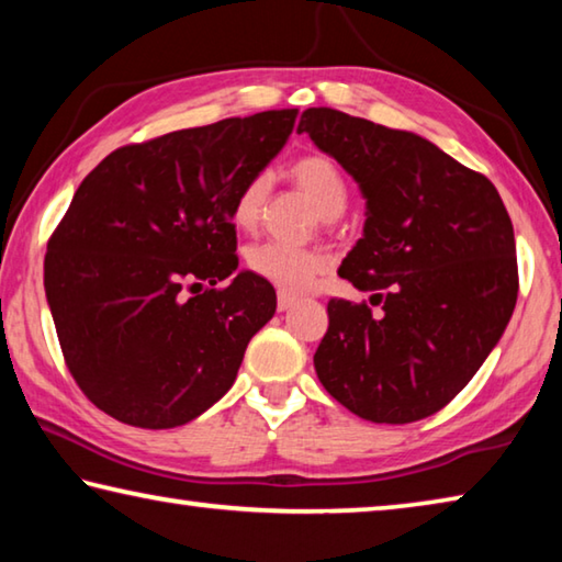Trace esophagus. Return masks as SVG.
I'll use <instances>...</instances> for the list:
<instances>
[{
  "label": "esophagus",
  "mask_w": 562,
  "mask_h": 562,
  "mask_svg": "<svg viewBox=\"0 0 562 562\" xmlns=\"http://www.w3.org/2000/svg\"><path fill=\"white\" fill-rule=\"evenodd\" d=\"M290 307H294V297H292V294H288V292H280L278 294V310L280 312H288Z\"/></svg>",
  "instance_id": "obj_1"
}]
</instances>
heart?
I'll return each instance as SVG.
<instances>
[{"label":"heart","mask_w":562,"mask_h":562,"mask_svg":"<svg viewBox=\"0 0 562 562\" xmlns=\"http://www.w3.org/2000/svg\"><path fill=\"white\" fill-rule=\"evenodd\" d=\"M290 178L310 203L315 205L319 217H337L345 211L349 188L335 160L325 154H304L290 166ZM270 193L268 176L255 173L237 188L233 201V223L240 231H252L260 223L265 201ZM250 272L268 280L282 292H302L327 270L325 255L317 250H302L280 243H260L252 245L245 255Z\"/></svg>","instance_id":"b5f03b06"}]
</instances>
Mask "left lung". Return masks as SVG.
Here are the masks:
<instances>
[{
	"instance_id": "8db88e82",
	"label": "left lung",
	"mask_w": 562,
	"mask_h": 562,
	"mask_svg": "<svg viewBox=\"0 0 562 562\" xmlns=\"http://www.w3.org/2000/svg\"><path fill=\"white\" fill-rule=\"evenodd\" d=\"M307 133L357 180L364 235L339 278L369 302L329 300L315 351L322 386L374 424L439 412L471 382L518 300L513 223L496 186L412 131L307 109Z\"/></svg>"
}]
</instances>
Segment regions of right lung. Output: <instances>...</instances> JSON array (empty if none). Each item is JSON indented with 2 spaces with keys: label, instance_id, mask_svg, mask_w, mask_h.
I'll use <instances>...</instances> for the list:
<instances>
[{
  "label": "right lung",
  "instance_id": "add662e5",
  "mask_svg": "<svg viewBox=\"0 0 562 562\" xmlns=\"http://www.w3.org/2000/svg\"><path fill=\"white\" fill-rule=\"evenodd\" d=\"M294 119L262 111L166 133L116 148L81 180L46 245L44 290L66 367L101 412L173 429L233 386L278 307L268 280L232 273L233 201Z\"/></svg>",
  "mask_w": 562,
  "mask_h": 562
}]
</instances>
